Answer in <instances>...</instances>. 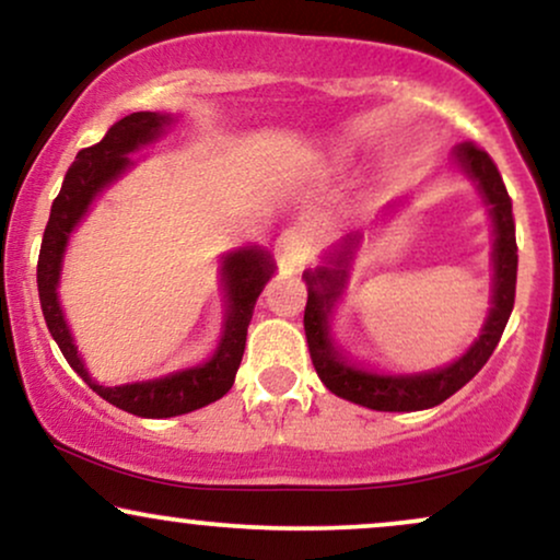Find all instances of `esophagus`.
Returning <instances> with one entry per match:
<instances>
[{"mask_svg":"<svg viewBox=\"0 0 560 560\" xmlns=\"http://www.w3.org/2000/svg\"><path fill=\"white\" fill-rule=\"evenodd\" d=\"M312 252H314L312 241H308L306 233L295 231V228L280 233L278 244H275V254H278L280 267L288 269V272H295V269L306 265V261L312 259Z\"/></svg>","mask_w":560,"mask_h":560,"instance_id":"1","label":"esophagus"}]
</instances>
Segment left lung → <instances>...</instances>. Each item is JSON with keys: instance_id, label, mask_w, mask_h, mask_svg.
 <instances>
[{"instance_id": "8db88e82", "label": "left lung", "mask_w": 560, "mask_h": 560, "mask_svg": "<svg viewBox=\"0 0 560 560\" xmlns=\"http://www.w3.org/2000/svg\"><path fill=\"white\" fill-rule=\"evenodd\" d=\"M454 163L478 184L482 202L491 207L488 212H491L493 220V306L486 324H482L480 337L459 361L448 363L444 369L428 371V374L382 376L350 365L340 355V350L335 348L327 324L335 301L340 299L345 288L353 248L361 238L350 236L342 241L340 248H335L332 257L327 259V267L303 275L308 285L306 312H303L308 353H312L316 374L332 395L382 412L425 410V407H436L452 397L454 392H459L493 355L495 345H499L503 329H506L509 316H512L516 295V261H520V257H516L512 197L503 186L493 158L475 142L457 144L454 148Z\"/></svg>"}]
</instances>
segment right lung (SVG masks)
Returning <instances> with one entry per match:
<instances>
[{"instance_id": "1", "label": "right lung", "mask_w": 560, "mask_h": 560, "mask_svg": "<svg viewBox=\"0 0 560 560\" xmlns=\"http://www.w3.org/2000/svg\"><path fill=\"white\" fill-rule=\"evenodd\" d=\"M171 124L168 114L155 112H137L124 116L108 129L101 142L93 148L80 150L74 163L69 165L61 191L54 199L51 215H48L44 241H40L38 254V299L44 308V319L48 332L57 340L61 355L67 363L78 371L95 395H101L106 402L119 407V410L132 412L140 418H174L184 412L199 410V407L215 402L233 386L236 371L241 365V355L246 348V329L252 322L254 303H257L261 288L272 278L275 265L272 257L261 248H244L233 252L223 259V285L228 299L225 329L220 337L215 355L195 369L176 371V374L153 378V382H137L124 386H103L93 382L88 374L85 363L78 355L72 335L61 314L57 285L61 272V257L69 241V233L80 223L88 212L90 202L98 197V191L116 182L124 171L132 165L129 153L140 150L142 144L153 142Z\"/></svg>"}]
</instances>
